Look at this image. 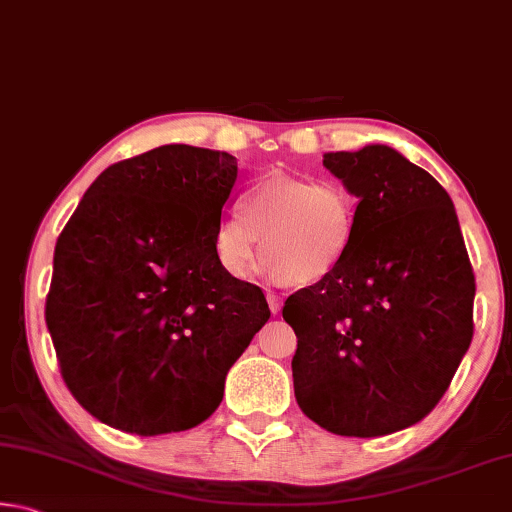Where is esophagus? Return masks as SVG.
I'll use <instances>...</instances> for the list:
<instances>
[{
  "label": "esophagus",
  "mask_w": 512,
  "mask_h": 512,
  "mask_svg": "<svg viewBox=\"0 0 512 512\" xmlns=\"http://www.w3.org/2000/svg\"><path fill=\"white\" fill-rule=\"evenodd\" d=\"M266 300H268V309H271V314L275 316L277 311L282 309V298L280 296H275V293H271L268 291V296H266Z\"/></svg>",
  "instance_id": "esophagus-1"
}]
</instances>
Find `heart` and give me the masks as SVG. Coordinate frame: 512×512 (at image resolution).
<instances>
[{"label": "heart", "instance_id": "1", "mask_svg": "<svg viewBox=\"0 0 512 512\" xmlns=\"http://www.w3.org/2000/svg\"><path fill=\"white\" fill-rule=\"evenodd\" d=\"M357 235V196L339 183L305 176H268L248 189L244 212L232 207L214 232L221 271L244 282L262 271L271 280L314 284L350 255Z\"/></svg>", "mask_w": 512, "mask_h": 512}]
</instances>
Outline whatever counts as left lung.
Wrapping results in <instances>:
<instances>
[{
    "label": "left lung",
    "mask_w": 512,
    "mask_h": 512,
    "mask_svg": "<svg viewBox=\"0 0 512 512\" xmlns=\"http://www.w3.org/2000/svg\"><path fill=\"white\" fill-rule=\"evenodd\" d=\"M359 198L350 255L287 298L293 391L320 427L377 438L420 422L472 343L474 273L449 194L391 146L323 155Z\"/></svg>",
    "instance_id": "obj_1"
}]
</instances>
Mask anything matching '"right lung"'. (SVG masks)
Listing matches in <instances>:
<instances>
[{"mask_svg":"<svg viewBox=\"0 0 512 512\" xmlns=\"http://www.w3.org/2000/svg\"><path fill=\"white\" fill-rule=\"evenodd\" d=\"M235 180V155L158 146L103 171L60 232L47 327L67 388L108 427L158 436L210 418L271 316L214 255Z\"/></svg>","mask_w":512,"mask_h":512,"instance_id":"obj_1","label":"right lung"}]
</instances>
